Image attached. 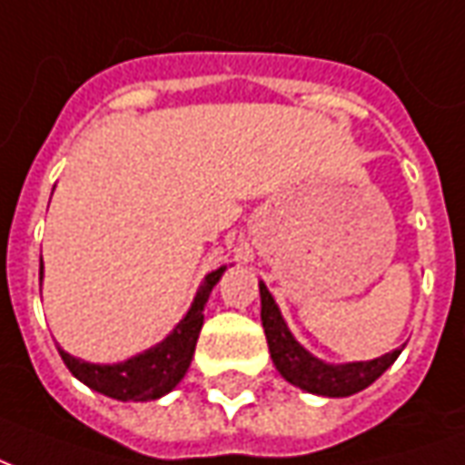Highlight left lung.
<instances>
[{
    "label": "left lung",
    "instance_id": "left-lung-1",
    "mask_svg": "<svg viewBox=\"0 0 465 465\" xmlns=\"http://www.w3.org/2000/svg\"><path fill=\"white\" fill-rule=\"evenodd\" d=\"M259 293H262L263 333H266V343L272 351L273 366L283 379L299 389L329 396V399H341V396L359 393L371 386L393 361L399 359L401 349L383 353L381 359L353 361V363H326V361L316 359L293 339V333L289 331L279 306L263 282H259Z\"/></svg>",
    "mask_w": 465,
    "mask_h": 465
}]
</instances>
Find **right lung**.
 <instances>
[{"mask_svg": "<svg viewBox=\"0 0 465 465\" xmlns=\"http://www.w3.org/2000/svg\"><path fill=\"white\" fill-rule=\"evenodd\" d=\"M226 266L212 272L199 292L193 296V303L189 313L173 329L162 343L153 349L143 351L139 356L122 361V363H86L82 359L69 356L66 351L59 349V356L66 363V369L74 373L76 379L86 383L89 389L104 393L116 401H153L162 399L169 391L183 379L189 371L196 349V339L203 326V306L209 302V293L222 279ZM45 276V263L39 259V282Z\"/></svg>", "mask_w": 465, "mask_h": 465, "instance_id": "right-lung-1", "label": "right lung"}]
</instances>
